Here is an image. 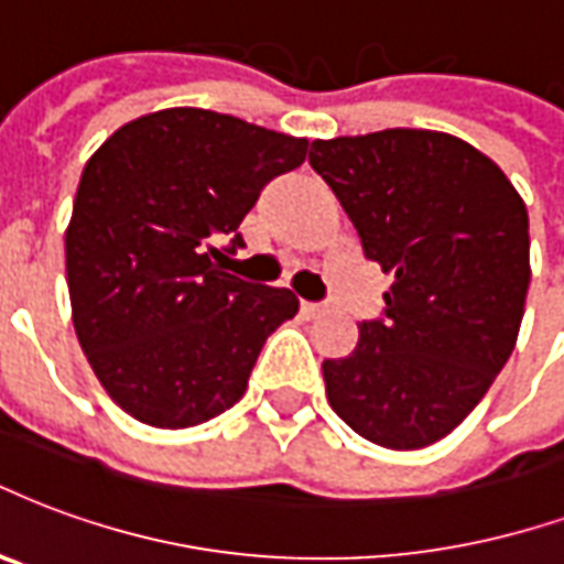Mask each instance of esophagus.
<instances>
[{
    "instance_id": "obj_1",
    "label": "esophagus",
    "mask_w": 564,
    "mask_h": 564,
    "mask_svg": "<svg viewBox=\"0 0 564 564\" xmlns=\"http://www.w3.org/2000/svg\"><path fill=\"white\" fill-rule=\"evenodd\" d=\"M325 311V304L319 302H302V314L304 316H316V314H323Z\"/></svg>"
}]
</instances>
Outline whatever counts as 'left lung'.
<instances>
[{
    "label": "left lung",
    "mask_w": 564,
    "mask_h": 564,
    "mask_svg": "<svg viewBox=\"0 0 564 564\" xmlns=\"http://www.w3.org/2000/svg\"><path fill=\"white\" fill-rule=\"evenodd\" d=\"M311 166L391 274L382 319L325 358L332 410L394 452L440 442L514 352L529 290V215L502 170L460 137L388 128L314 140Z\"/></svg>",
    "instance_id": "8db88e82"
}]
</instances>
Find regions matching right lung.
<instances>
[{"label": "right lung", "instance_id": "obj_1", "mask_svg": "<svg viewBox=\"0 0 564 564\" xmlns=\"http://www.w3.org/2000/svg\"><path fill=\"white\" fill-rule=\"evenodd\" d=\"M304 158V137L197 107L140 116L91 154L65 232L70 316L128 415L178 431L239 403L299 299L227 274L212 241L241 248L262 187Z\"/></svg>", "mask_w": 564, "mask_h": 564}]
</instances>
